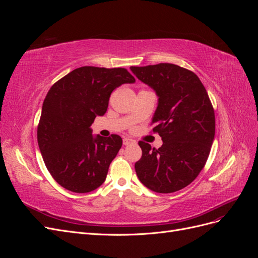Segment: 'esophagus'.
Here are the masks:
<instances>
[{
    "mask_svg": "<svg viewBox=\"0 0 258 258\" xmlns=\"http://www.w3.org/2000/svg\"><path fill=\"white\" fill-rule=\"evenodd\" d=\"M122 143H123V145H129V144L135 143V140L129 139V138H123V140H122Z\"/></svg>",
    "mask_w": 258,
    "mask_h": 258,
    "instance_id": "obj_1",
    "label": "esophagus"
}]
</instances>
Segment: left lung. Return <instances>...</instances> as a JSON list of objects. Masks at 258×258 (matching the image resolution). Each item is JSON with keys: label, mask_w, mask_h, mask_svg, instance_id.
Wrapping results in <instances>:
<instances>
[{"label": "left lung", "mask_w": 258, "mask_h": 258, "mask_svg": "<svg viewBox=\"0 0 258 258\" xmlns=\"http://www.w3.org/2000/svg\"><path fill=\"white\" fill-rule=\"evenodd\" d=\"M130 70L158 97L152 123L162 140L158 150L139 142L142 157L135 165L137 175L155 192L177 191L198 176L213 143L215 116L208 92L196 74L176 64Z\"/></svg>", "instance_id": "1"}]
</instances>
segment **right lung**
I'll return each mask as SVG.
<instances>
[{
	"mask_svg": "<svg viewBox=\"0 0 258 258\" xmlns=\"http://www.w3.org/2000/svg\"><path fill=\"white\" fill-rule=\"evenodd\" d=\"M136 83L126 69L82 67L51 86L42 106L37 142L46 168L56 182L73 192L97 189L122 140L93 136L91 124L106 113L112 91Z\"/></svg>",
	"mask_w": 258,
	"mask_h": 258,
	"instance_id": "right-lung-1",
	"label": "right lung"
}]
</instances>
